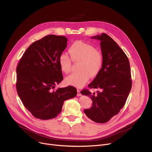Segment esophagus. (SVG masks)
Wrapping results in <instances>:
<instances>
[{"mask_svg": "<svg viewBox=\"0 0 152 152\" xmlns=\"http://www.w3.org/2000/svg\"><path fill=\"white\" fill-rule=\"evenodd\" d=\"M77 96H81V91H79V90H77Z\"/></svg>", "mask_w": 152, "mask_h": 152, "instance_id": "34e87169", "label": "esophagus"}]
</instances>
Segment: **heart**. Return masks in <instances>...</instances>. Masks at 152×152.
<instances>
[{
  "mask_svg": "<svg viewBox=\"0 0 152 152\" xmlns=\"http://www.w3.org/2000/svg\"><path fill=\"white\" fill-rule=\"evenodd\" d=\"M68 52L72 61L80 63L77 68L79 71L65 78L67 84L82 87L89 81L90 77H95L99 75L103 65V55L92 45L76 41L69 47ZM70 59L66 53H63L60 55L58 64L63 73L68 74L70 72L72 65Z\"/></svg>",
  "mask_w": 152,
  "mask_h": 152,
  "instance_id": "b5f03b06",
  "label": "heart"
}]
</instances>
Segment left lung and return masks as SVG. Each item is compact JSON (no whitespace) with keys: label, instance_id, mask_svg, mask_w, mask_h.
I'll use <instances>...</instances> for the list:
<instances>
[{"label":"left lung","instance_id":"left-lung-1","mask_svg":"<svg viewBox=\"0 0 152 152\" xmlns=\"http://www.w3.org/2000/svg\"><path fill=\"white\" fill-rule=\"evenodd\" d=\"M91 39L100 41L103 65L99 75L88 85L99 91L97 94L87 89L81 92L92 100L91 108L84 112L93 121L105 123L119 112L128 97L132 87L130 64L123 50L107 34L102 33Z\"/></svg>","mask_w":152,"mask_h":152}]
</instances>
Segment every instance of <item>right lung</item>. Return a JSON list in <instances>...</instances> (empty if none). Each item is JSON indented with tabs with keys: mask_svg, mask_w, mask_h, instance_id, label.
<instances>
[{
	"mask_svg": "<svg viewBox=\"0 0 152 152\" xmlns=\"http://www.w3.org/2000/svg\"><path fill=\"white\" fill-rule=\"evenodd\" d=\"M67 41L62 36L44 37L29 45L17 67L18 96L37 119L47 120L57 116L64 102L77 95L73 86L53 90L63 79L58 58Z\"/></svg>",
	"mask_w": 152,
	"mask_h": 152,
	"instance_id": "obj_1",
	"label": "right lung"
}]
</instances>
